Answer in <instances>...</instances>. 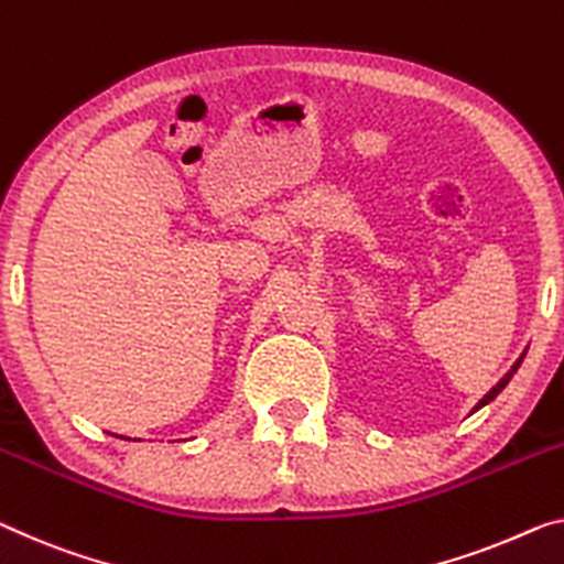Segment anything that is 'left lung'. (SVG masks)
<instances>
[{
	"mask_svg": "<svg viewBox=\"0 0 564 564\" xmlns=\"http://www.w3.org/2000/svg\"><path fill=\"white\" fill-rule=\"evenodd\" d=\"M522 358H524V355H522ZM522 358H519V360L514 362V366H512V368H509V372H507V376H505V378H501V380H499V383H497V386H494V388H491V391H489L487 395H484L479 403H476V409H474V411H479V409H484V405H487L489 401H494V398H497V395H499L501 391H505V386L509 383V380H512V376H514V372H517V368H519V366H522Z\"/></svg>",
	"mask_w": 564,
	"mask_h": 564,
	"instance_id": "1",
	"label": "left lung"
}]
</instances>
